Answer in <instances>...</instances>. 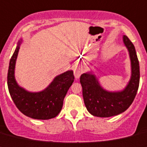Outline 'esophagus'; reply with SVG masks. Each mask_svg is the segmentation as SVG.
<instances>
[{
    "label": "esophagus",
    "instance_id": "34e87169",
    "mask_svg": "<svg viewBox=\"0 0 147 147\" xmlns=\"http://www.w3.org/2000/svg\"><path fill=\"white\" fill-rule=\"evenodd\" d=\"M82 72H83V69L80 65H76L74 68V76L76 79L80 78V76H81Z\"/></svg>",
    "mask_w": 147,
    "mask_h": 147
}]
</instances>
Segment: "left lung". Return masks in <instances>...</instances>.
<instances>
[{
  "mask_svg": "<svg viewBox=\"0 0 147 147\" xmlns=\"http://www.w3.org/2000/svg\"><path fill=\"white\" fill-rule=\"evenodd\" d=\"M124 45L127 47L131 59V76L123 91L109 92L100 86L98 80L90 73L80 76L82 96L86 109L96 117H109L126 111L136 96L140 82V67L134 45L126 36H123Z\"/></svg>",
  "mask_w": 147,
  "mask_h": 147,
  "instance_id": "1",
  "label": "left lung"
}]
</instances>
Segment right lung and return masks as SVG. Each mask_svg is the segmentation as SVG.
<instances>
[{"mask_svg":"<svg viewBox=\"0 0 147 147\" xmlns=\"http://www.w3.org/2000/svg\"><path fill=\"white\" fill-rule=\"evenodd\" d=\"M20 41L9 61L7 86L16 107L26 116L38 120H49L59 115L65 95L74 80L72 71L59 75L44 91L32 93L20 87L15 79V66Z\"/></svg>","mask_w":147,"mask_h":147,"instance_id":"right-lung-1","label":"right lung"}]
</instances>
